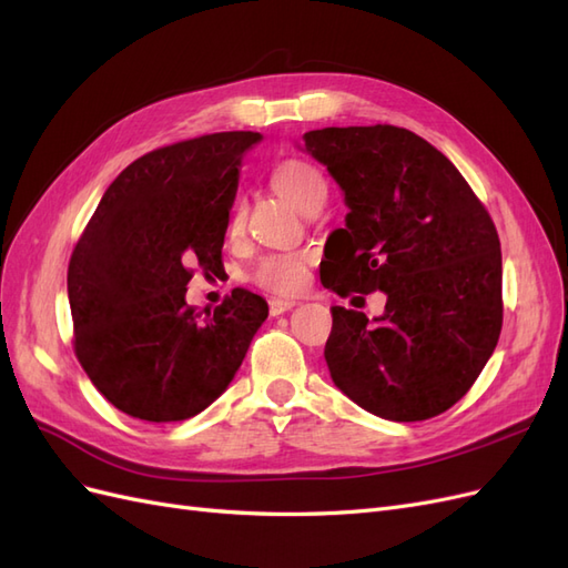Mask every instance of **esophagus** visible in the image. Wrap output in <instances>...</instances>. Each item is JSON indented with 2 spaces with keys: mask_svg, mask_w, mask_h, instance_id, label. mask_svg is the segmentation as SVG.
<instances>
[{
  "mask_svg": "<svg viewBox=\"0 0 568 568\" xmlns=\"http://www.w3.org/2000/svg\"><path fill=\"white\" fill-rule=\"evenodd\" d=\"M296 305V301L291 298H270V315H282L286 311H291Z\"/></svg>",
  "mask_w": 568,
  "mask_h": 568,
  "instance_id": "esophagus-1",
  "label": "esophagus"
}]
</instances>
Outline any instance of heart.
Returning a JSON list of instances; mask_svg holds the SVG:
<instances>
[{
  "mask_svg": "<svg viewBox=\"0 0 568 568\" xmlns=\"http://www.w3.org/2000/svg\"><path fill=\"white\" fill-rule=\"evenodd\" d=\"M270 186L303 214L320 212L329 193L327 176L322 174L320 166L303 158H286L274 164L270 172ZM243 229H246V210H243L241 201H234L226 220V236L236 241L241 239ZM308 265L311 253L305 251L272 253L257 260V265L251 270V282L272 291V294H296L308 277Z\"/></svg>",
  "mask_w": 568,
  "mask_h": 568,
  "instance_id": "obj_1",
  "label": "heart"
}]
</instances>
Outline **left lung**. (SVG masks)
I'll return each mask as SVG.
<instances>
[{"mask_svg": "<svg viewBox=\"0 0 568 568\" xmlns=\"http://www.w3.org/2000/svg\"><path fill=\"white\" fill-rule=\"evenodd\" d=\"M303 143L351 210L346 229L327 239L322 286L342 298L387 294L375 325L332 308L334 385L379 418L439 416L473 387L499 339L495 222L462 172L408 129L329 126L303 133Z\"/></svg>", "mask_w": 568, "mask_h": 568, "instance_id": "obj_1", "label": "left lung"}]
</instances>
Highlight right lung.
Masks as SVG:
<instances>
[{
    "mask_svg": "<svg viewBox=\"0 0 568 568\" xmlns=\"http://www.w3.org/2000/svg\"><path fill=\"white\" fill-rule=\"evenodd\" d=\"M260 133L224 131L131 162L104 191L69 260L73 351L131 418L172 423L234 379L267 303L248 288L207 311L186 303L195 270L217 274L241 155Z\"/></svg>",
    "mask_w": 568,
    "mask_h": 568,
    "instance_id": "obj_1",
    "label": "right lung"
}]
</instances>
